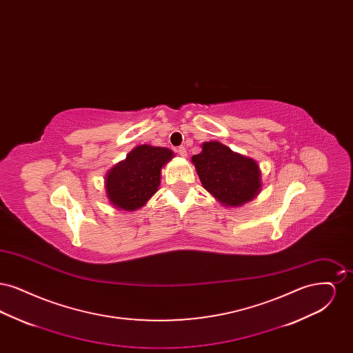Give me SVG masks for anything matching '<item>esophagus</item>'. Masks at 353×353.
Returning <instances> with one entry per match:
<instances>
[{
	"label": "esophagus",
	"mask_w": 353,
	"mask_h": 353,
	"mask_svg": "<svg viewBox=\"0 0 353 353\" xmlns=\"http://www.w3.org/2000/svg\"><path fill=\"white\" fill-rule=\"evenodd\" d=\"M177 153H179L181 157H186V154H188L185 147H179V148H177Z\"/></svg>",
	"instance_id": "esophagus-1"
}]
</instances>
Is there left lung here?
Masks as SVG:
<instances>
[{"label": "left lung", "instance_id": "1", "mask_svg": "<svg viewBox=\"0 0 353 353\" xmlns=\"http://www.w3.org/2000/svg\"><path fill=\"white\" fill-rule=\"evenodd\" d=\"M192 163L202 186L223 206L238 208L254 200L262 189L259 164L219 141H205Z\"/></svg>", "mask_w": 353, "mask_h": 353}]
</instances>
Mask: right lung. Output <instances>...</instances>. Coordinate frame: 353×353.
<instances>
[{"label":"right lung","instance_id":"1","mask_svg":"<svg viewBox=\"0 0 353 353\" xmlns=\"http://www.w3.org/2000/svg\"><path fill=\"white\" fill-rule=\"evenodd\" d=\"M174 157L169 148L137 145L105 173V196L114 208L134 212L157 192L161 169Z\"/></svg>","mask_w":353,"mask_h":353}]
</instances>
